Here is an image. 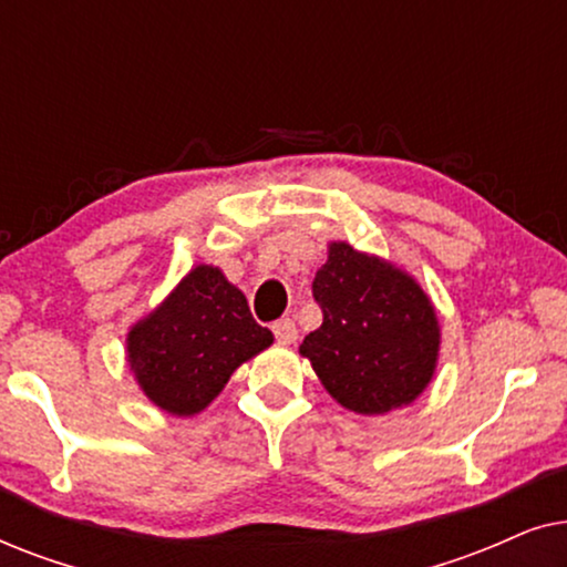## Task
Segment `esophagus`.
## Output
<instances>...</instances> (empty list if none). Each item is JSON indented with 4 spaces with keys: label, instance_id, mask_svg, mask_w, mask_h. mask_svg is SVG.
<instances>
[{
    "label": "esophagus",
    "instance_id": "1",
    "mask_svg": "<svg viewBox=\"0 0 567 567\" xmlns=\"http://www.w3.org/2000/svg\"><path fill=\"white\" fill-rule=\"evenodd\" d=\"M274 336L281 346H291L293 340H297L299 330H297V324H293L291 317H281V320L274 322Z\"/></svg>",
    "mask_w": 567,
    "mask_h": 567
}]
</instances>
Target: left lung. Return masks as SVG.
<instances>
[{"mask_svg": "<svg viewBox=\"0 0 567 567\" xmlns=\"http://www.w3.org/2000/svg\"><path fill=\"white\" fill-rule=\"evenodd\" d=\"M312 293L322 324L299 353L312 361L332 400L359 415H384L429 386L441 330L413 276L348 243H330Z\"/></svg>", "mask_w": 567, "mask_h": 567, "instance_id": "obj_1", "label": "left lung"}]
</instances>
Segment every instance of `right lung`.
<instances>
[{"instance_id":"add662e5","label":"right lung","mask_w":567,"mask_h":567,"mask_svg":"<svg viewBox=\"0 0 567 567\" xmlns=\"http://www.w3.org/2000/svg\"><path fill=\"white\" fill-rule=\"evenodd\" d=\"M274 343L252 320L245 293L219 268L196 266L162 305L128 330V367L154 405L196 415L239 363Z\"/></svg>"}]
</instances>
